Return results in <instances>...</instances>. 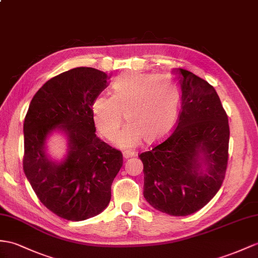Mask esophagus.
<instances>
[{"label":"esophagus","mask_w":258,"mask_h":258,"mask_svg":"<svg viewBox=\"0 0 258 258\" xmlns=\"http://www.w3.org/2000/svg\"><path fill=\"white\" fill-rule=\"evenodd\" d=\"M135 155V153H131V152H124L123 153V159L127 160L129 158H133V156Z\"/></svg>","instance_id":"34e87169"}]
</instances>
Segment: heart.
Here are the masks:
<instances>
[{"label":"heart","instance_id":"heart-1","mask_svg":"<svg viewBox=\"0 0 258 258\" xmlns=\"http://www.w3.org/2000/svg\"><path fill=\"white\" fill-rule=\"evenodd\" d=\"M180 92L176 82L166 74L127 73L112 83V96L98 95L92 103L96 128L111 140L123 120L127 125L118 136L120 148H135L144 139L155 143L174 127Z\"/></svg>","mask_w":258,"mask_h":258}]
</instances>
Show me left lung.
Returning <instances> with one entry per match:
<instances>
[{
	"instance_id": "left-lung-1",
	"label": "left lung",
	"mask_w": 258,
	"mask_h": 258,
	"mask_svg": "<svg viewBox=\"0 0 258 258\" xmlns=\"http://www.w3.org/2000/svg\"><path fill=\"white\" fill-rule=\"evenodd\" d=\"M173 73L181 94L176 129L139 158L147 202L169 216L184 217L202 209L221 187L230 128L213 86L184 69H173Z\"/></svg>"
}]
</instances>
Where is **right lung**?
Masks as SVG:
<instances>
[{
	"label": "right lung",
	"mask_w": 258,
	"mask_h": 258,
	"mask_svg": "<svg viewBox=\"0 0 258 258\" xmlns=\"http://www.w3.org/2000/svg\"><path fill=\"white\" fill-rule=\"evenodd\" d=\"M93 68H75L47 81L35 94L24 121V172L42 205L71 221L99 215L111 198L122 166L120 151L95 135L92 103L108 86ZM53 133L67 140L61 160L47 152Z\"/></svg>",
	"instance_id": "right-lung-1"
}]
</instances>
